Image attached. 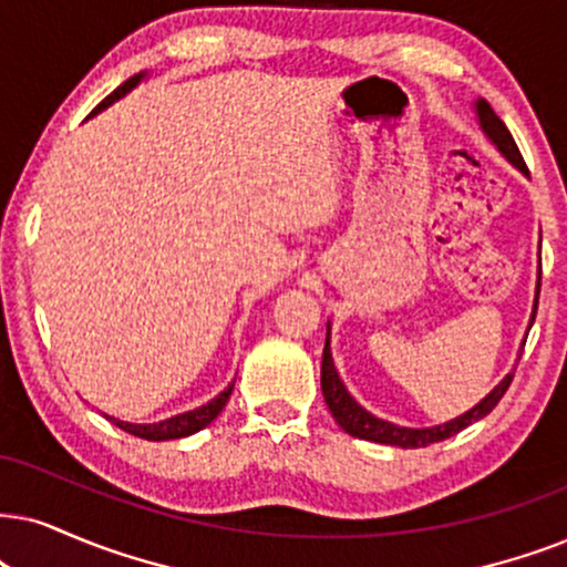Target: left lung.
I'll list each match as a JSON object with an SVG mask.
<instances>
[{
  "label": "left lung",
  "instance_id": "1",
  "mask_svg": "<svg viewBox=\"0 0 567 567\" xmlns=\"http://www.w3.org/2000/svg\"><path fill=\"white\" fill-rule=\"evenodd\" d=\"M476 112H478V123H482V131L489 135L494 146H497L499 152H503L520 172H526V162H523L518 146H515L513 135L505 127L503 120L494 114V110L484 102V99H478L476 102ZM536 308H539V290H536L534 317H536ZM534 317H532V324H534ZM511 382H513V374H507L503 382L494 386L489 395L482 400V403H478L476 408H471L468 413L457 415L455 421H447V424L432 426V429H405V426L390 424V421L377 419V415L363 411V408L358 405L353 398H350L346 384H342L340 377H337L332 353H329V332H327V342H324V355H321V392H324V400H327L329 411H332L337 424L346 429L348 434L358 436V440H369V442H379V444H395V447H426V444L442 442V440H447V436L463 432L465 426H471L474 421L484 419L486 413L494 411V405L503 400Z\"/></svg>",
  "mask_w": 567,
  "mask_h": 567
}]
</instances>
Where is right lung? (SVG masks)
<instances>
[{
    "instance_id": "obj_1",
    "label": "right lung",
    "mask_w": 567,
    "mask_h": 567,
    "mask_svg": "<svg viewBox=\"0 0 567 567\" xmlns=\"http://www.w3.org/2000/svg\"><path fill=\"white\" fill-rule=\"evenodd\" d=\"M141 78H143V75H133L131 81H125L123 85H120V89H114V91L110 93V96H106L104 102L99 104L96 110H93L91 114L102 112L104 106H110L112 102H117L120 96H125V93L131 91L133 85L141 81ZM91 114H89V117H91ZM233 386H235V384L227 386L225 392H219V395L214 398L212 403L200 405V408H196V411H188V413H181V415H172V419H167V421H159V424H127V421L110 419V415H106V419H110L114 426H120V429H123V432L133 434V436H141V440H148V442H162V440H181V436H190V434L200 432V429H204V426H209L212 421L217 419V415L221 413V408L227 405V400H230V395H233Z\"/></svg>"
}]
</instances>
